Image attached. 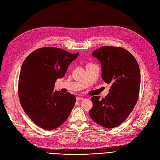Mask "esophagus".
<instances>
[{
  "label": "esophagus",
  "mask_w": 160,
  "mask_h": 160,
  "mask_svg": "<svg viewBox=\"0 0 160 160\" xmlns=\"http://www.w3.org/2000/svg\"><path fill=\"white\" fill-rule=\"evenodd\" d=\"M83 99V98L81 97H77V101H80V100H82Z\"/></svg>",
  "instance_id": "1"
}]
</instances>
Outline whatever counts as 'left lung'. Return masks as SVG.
Segmentation results:
<instances>
[{
    "instance_id": "1",
    "label": "left lung",
    "mask_w": 160,
    "mask_h": 160,
    "mask_svg": "<svg viewBox=\"0 0 160 160\" xmlns=\"http://www.w3.org/2000/svg\"><path fill=\"white\" fill-rule=\"evenodd\" d=\"M102 66V79L111 87L104 98H91L93 106L89 116L106 128L118 126L132 111L139 96L140 71L135 58L128 50L102 46L93 51Z\"/></svg>"
}]
</instances>
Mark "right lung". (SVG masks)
Segmentation results:
<instances>
[{
	"label": "right lung",
	"instance_id": "1",
	"mask_svg": "<svg viewBox=\"0 0 160 160\" xmlns=\"http://www.w3.org/2000/svg\"><path fill=\"white\" fill-rule=\"evenodd\" d=\"M79 52L44 47L32 52L22 65L18 97L29 118L40 128L52 130L67 120L76 102L75 95L54 91L55 82L62 78Z\"/></svg>",
	"mask_w": 160,
	"mask_h": 160
}]
</instances>
